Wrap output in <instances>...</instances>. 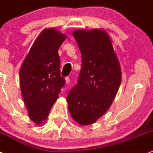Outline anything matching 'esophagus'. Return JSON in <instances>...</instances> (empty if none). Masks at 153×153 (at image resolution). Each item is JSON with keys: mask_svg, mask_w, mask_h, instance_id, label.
Returning a JSON list of instances; mask_svg holds the SVG:
<instances>
[{"mask_svg": "<svg viewBox=\"0 0 153 153\" xmlns=\"http://www.w3.org/2000/svg\"><path fill=\"white\" fill-rule=\"evenodd\" d=\"M70 80H71V79H70L69 77H66V78H65V82H66V84L69 83Z\"/></svg>", "mask_w": 153, "mask_h": 153, "instance_id": "34e87169", "label": "esophagus"}]
</instances>
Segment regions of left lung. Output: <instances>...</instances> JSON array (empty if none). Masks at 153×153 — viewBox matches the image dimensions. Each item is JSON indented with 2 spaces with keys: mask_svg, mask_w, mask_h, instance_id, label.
<instances>
[{
  "mask_svg": "<svg viewBox=\"0 0 153 153\" xmlns=\"http://www.w3.org/2000/svg\"><path fill=\"white\" fill-rule=\"evenodd\" d=\"M82 56L78 83L67 102L74 121L81 126L95 123L111 106L122 81V71L110 35L103 29L73 32Z\"/></svg>",
  "mask_w": 153,
  "mask_h": 153,
  "instance_id": "left-lung-1",
  "label": "left lung"
}]
</instances>
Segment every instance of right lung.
I'll use <instances>...</instances> for the list:
<instances>
[{
  "mask_svg": "<svg viewBox=\"0 0 153 153\" xmlns=\"http://www.w3.org/2000/svg\"><path fill=\"white\" fill-rule=\"evenodd\" d=\"M66 35L55 27L37 36L19 71L22 95L27 114L37 126L46 123L65 80L61 76L58 50Z\"/></svg>",
  "mask_w": 153,
  "mask_h": 153,
  "instance_id": "1",
  "label": "right lung"
}]
</instances>
